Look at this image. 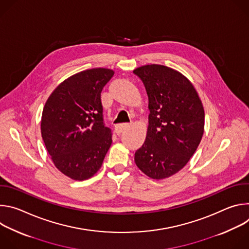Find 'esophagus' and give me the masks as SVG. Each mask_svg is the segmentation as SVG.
Masks as SVG:
<instances>
[{
	"label": "esophagus",
	"instance_id": "1",
	"mask_svg": "<svg viewBox=\"0 0 249 249\" xmlns=\"http://www.w3.org/2000/svg\"><path fill=\"white\" fill-rule=\"evenodd\" d=\"M130 125L129 124H127V123H123V124H117L116 126H115V128H114V130H115V133L117 134V135H120L125 129H127L128 127H129Z\"/></svg>",
	"mask_w": 249,
	"mask_h": 249
}]
</instances>
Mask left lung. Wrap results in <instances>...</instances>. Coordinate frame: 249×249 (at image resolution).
<instances>
[{"label":"left lung","instance_id":"obj_1","mask_svg":"<svg viewBox=\"0 0 249 249\" xmlns=\"http://www.w3.org/2000/svg\"><path fill=\"white\" fill-rule=\"evenodd\" d=\"M149 96L147 136L135 163L152 179L178 172L196 152L204 133L205 112L192 83L178 71L151 64L135 69Z\"/></svg>","mask_w":249,"mask_h":249}]
</instances>
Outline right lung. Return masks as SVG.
<instances>
[{
    "label": "right lung",
    "mask_w": 249,
    "mask_h": 249,
    "mask_svg": "<svg viewBox=\"0 0 249 249\" xmlns=\"http://www.w3.org/2000/svg\"><path fill=\"white\" fill-rule=\"evenodd\" d=\"M114 71L93 68L63 81L49 95L41 136L54 165L74 180H86L101 167L112 138L102 117L100 93Z\"/></svg>",
    "instance_id": "obj_1"
}]
</instances>
